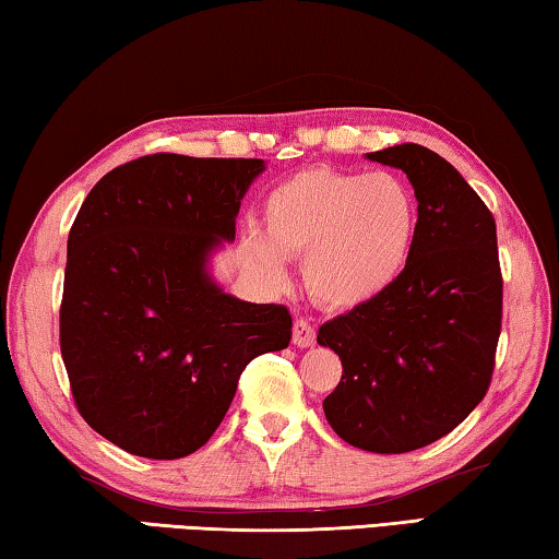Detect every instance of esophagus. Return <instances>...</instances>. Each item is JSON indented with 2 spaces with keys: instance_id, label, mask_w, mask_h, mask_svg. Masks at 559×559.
Instances as JSON below:
<instances>
[{
  "instance_id": "34e87169",
  "label": "esophagus",
  "mask_w": 559,
  "mask_h": 559,
  "mask_svg": "<svg viewBox=\"0 0 559 559\" xmlns=\"http://www.w3.org/2000/svg\"><path fill=\"white\" fill-rule=\"evenodd\" d=\"M292 342H295L299 349H307L317 342V332L314 326L307 322V319H297L295 326H292Z\"/></svg>"
}]
</instances>
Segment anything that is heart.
Segmentation results:
<instances>
[{"instance_id": "heart-1", "label": "heart", "mask_w": 559, "mask_h": 559, "mask_svg": "<svg viewBox=\"0 0 559 559\" xmlns=\"http://www.w3.org/2000/svg\"><path fill=\"white\" fill-rule=\"evenodd\" d=\"M262 233L242 235V254L272 287H285L287 258H305V285L336 309L386 292L411 258L418 205L393 173L307 168L264 200Z\"/></svg>"}]
</instances>
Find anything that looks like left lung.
I'll return each instance as SVG.
<instances>
[{
    "instance_id": "obj_1",
    "label": "left lung",
    "mask_w": 559,
    "mask_h": 559,
    "mask_svg": "<svg viewBox=\"0 0 559 559\" xmlns=\"http://www.w3.org/2000/svg\"><path fill=\"white\" fill-rule=\"evenodd\" d=\"M366 158L406 173L418 230L386 292L319 326L317 342L344 366L324 416L361 451L408 453L451 433L490 386L502 319L496 219L461 173L424 145Z\"/></svg>"
}]
</instances>
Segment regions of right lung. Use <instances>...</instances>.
Returning a JSON list of instances; mask_svg holds the SVG:
<instances>
[{"instance_id": "right-lung-1", "label": "right lung", "mask_w": 559, "mask_h": 559, "mask_svg": "<svg viewBox=\"0 0 559 559\" xmlns=\"http://www.w3.org/2000/svg\"><path fill=\"white\" fill-rule=\"evenodd\" d=\"M262 170L260 158L143 155L106 173L73 219L63 366L79 414L128 453H195L245 366L287 349V307L227 295L207 270Z\"/></svg>"}]
</instances>
